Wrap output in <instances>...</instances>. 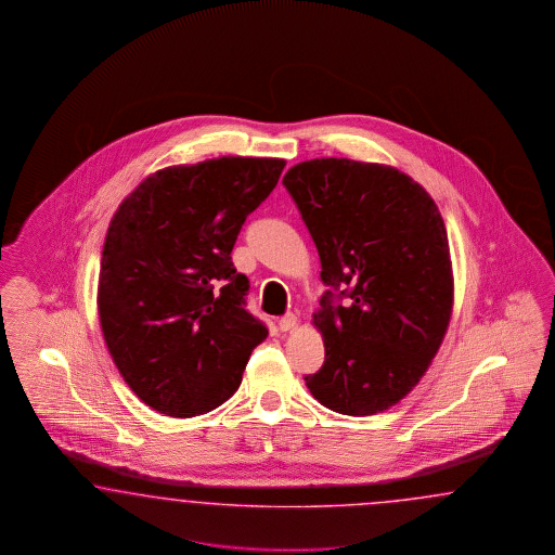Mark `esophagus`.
Segmentation results:
<instances>
[{
  "label": "esophagus",
  "mask_w": 555,
  "mask_h": 555,
  "mask_svg": "<svg viewBox=\"0 0 555 555\" xmlns=\"http://www.w3.org/2000/svg\"><path fill=\"white\" fill-rule=\"evenodd\" d=\"M297 323H299L297 315L288 313L285 318H281V321H279V327H281V332H291V330H295V327H297Z\"/></svg>",
  "instance_id": "obj_1"
}]
</instances>
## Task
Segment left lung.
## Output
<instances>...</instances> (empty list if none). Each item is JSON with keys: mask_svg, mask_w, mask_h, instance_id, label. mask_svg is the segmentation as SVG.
<instances>
[{"mask_svg": "<svg viewBox=\"0 0 555 555\" xmlns=\"http://www.w3.org/2000/svg\"><path fill=\"white\" fill-rule=\"evenodd\" d=\"M327 291L313 325L325 362L305 385L323 406L364 417L420 385L454 309V270L436 202L399 168L313 158L286 170Z\"/></svg>", "mask_w": 555, "mask_h": 555, "instance_id": "8db88e82", "label": "left lung"}]
</instances>
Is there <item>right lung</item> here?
<instances>
[{"mask_svg": "<svg viewBox=\"0 0 555 555\" xmlns=\"http://www.w3.org/2000/svg\"><path fill=\"white\" fill-rule=\"evenodd\" d=\"M283 158L221 156L152 172L119 203L101 253L98 311L126 385L168 417L225 403L269 330L244 309L232 262Z\"/></svg>", "mask_w": 555, "mask_h": 555, "instance_id": "right-lung-1", "label": "right lung"}]
</instances>
